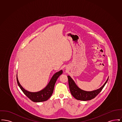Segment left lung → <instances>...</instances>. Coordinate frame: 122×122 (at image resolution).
<instances>
[{
    "label": "left lung",
    "mask_w": 122,
    "mask_h": 122,
    "mask_svg": "<svg viewBox=\"0 0 122 122\" xmlns=\"http://www.w3.org/2000/svg\"><path fill=\"white\" fill-rule=\"evenodd\" d=\"M68 78L70 91L72 95L76 99L84 101L91 100L94 98L102 91L108 80V77L107 80L105 82L104 85L100 88L94 91L88 92L84 91L80 89L76 85L75 81H74V80L70 76H68Z\"/></svg>",
    "instance_id": "left-lung-1"
}]
</instances>
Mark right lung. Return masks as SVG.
<instances>
[{
    "instance_id": "1",
    "label": "right lung",
    "mask_w": 122,
    "mask_h": 122,
    "mask_svg": "<svg viewBox=\"0 0 122 122\" xmlns=\"http://www.w3.org/2000/svg\"><path fill=\"white\" fill-rule=\"evenodd\" d=\"M63 73V70H61L56 73L52 76L51 80L46 87L41 91L37 92H30L25 90L20 84L17 76V82L20 88L25 95L30 100L34 102H40L47 101L52 95L55 84L59 76Z\"/></svg>"
}]
</instances>
